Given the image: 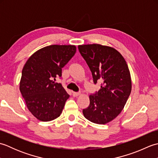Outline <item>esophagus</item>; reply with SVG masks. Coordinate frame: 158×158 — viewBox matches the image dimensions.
Wrapping results in <instances>:
<instances>
[{
  "label": "esophagus",
  "instance_id": "1",
  "mask_svg": "<svg viewBox=\"0 0 158 158\" xmlns=\"http://www.w3.org/2000/svg\"><path fill=\"white\" fill-rule=\"evenodd\" d=\"M80 94H81V93L80 92H73V96L74 97H77V96H79Z\"/></svg>",
  "mask_w": 158,
  "mask_h": 158
}]
</instances>
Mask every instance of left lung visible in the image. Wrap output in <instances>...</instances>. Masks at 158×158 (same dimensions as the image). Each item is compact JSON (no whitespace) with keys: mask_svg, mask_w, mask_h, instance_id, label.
Instances as JSON below:
<instances>
[{"mask_svg":"<svg viewBox=\"0 0 158 158\" xmlns=\"http://www.w3.org/2000/svg\"><path fill=\"white\" fill-rule=\"evenodd\" d=\"M78 49L91 70L94 83H102L98 92L89 95V105L83 110V115L93 123H109L122 112L131 93L128 66L111 47L89 44L79 45Z\"/></svg>","mask_w":158,"mask_h":158,"instance_id":"8db88e82","label":"left lung"}]
</instances>
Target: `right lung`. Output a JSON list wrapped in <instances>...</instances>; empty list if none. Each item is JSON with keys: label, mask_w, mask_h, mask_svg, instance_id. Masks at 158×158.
<instances>
[{"label": "right lung", "mask_w": 158, "mask_h": 158, "mask_svg": "<svg viewBox=\"0 0 158 158\" xmlns=\"http://www.w3.org/2000/svg\"><path fill=\"white\" fill-rule=\"evenodd\" d=\"M75 45H52L39 49L22 69L19 90L27 108L36 119L49 122L58 117L69 98L60 83L62 69L76 53Z\"/></svg>", "instance_id": "obj_1"}]
</instances>
